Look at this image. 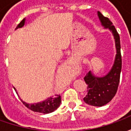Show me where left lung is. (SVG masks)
Instances as JSON below:
<instances>
[{
	"mask_svg": "<svg viewBox=\"0 0 131 131\" xmlns=\"http://www.w3.org/2000/svg\"><path fill=\"white\" fill-rule=\"evenodd\" d=\"M97 16L104 29H108L112 33L115 41L116 54L112 67L109 73L102 77L95 76L90 71L84 77V81L88 85V94L83 98L86 104L95 107H102L110 102L115 96L118 89L120 74L121 71V55L120 37L112 22L107 17L97 11Z\"/></svg>",
	"mask_w": 131,
	"mask_h": 131,
	"instance_id": "left-lung-1",
	"label": "left lung"
}]
</instances>
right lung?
<instances>
[{"label":"right lung","mask_w":131,"mask_h":131,"mask_svg":"<svg viewBox=\"0 0 131 131\" xmlns=\"http://www.w3.org/2000/svg\"><path fill=\"white\" fill-rule=\"evenodd\" d=\"M25 21H26V19H23L22 21L17 25V27H16L15 29L24 27V24H25ZM14 89L16 91L17 94L18 95L17 90L15 88H14ZM20 100L22 102V103L29 110H32L36 112L43 113V114H49V113L54 112V110H56L58 107H60V103H61V96L60 95H55V97H48L46 100H45L44 101L35 103V104L27 103V102L23 101L21 98H20Z\"/></svg>","instance_id":"obj_1"}]
</instances>
